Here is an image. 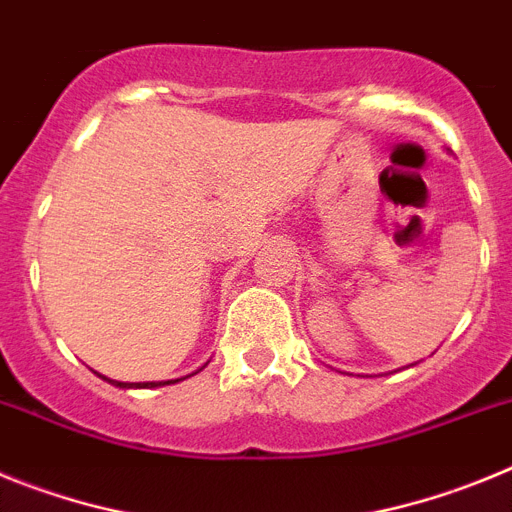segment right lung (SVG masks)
Returning a JSON list of instances; mask_svg holds the SVG:
<instances>
[{
  "label": "right lung",
  "mask_w": 512,
  "mask_h": 512,
  "mask_svg": "<svg viewBox=\"0 0 512 512\" xmlns=\"http://www.w3.org/2000/svg\"><path fill=\"white\" fill-rule=\"evenodd\" d=\"M99 377H102V374H99ZM102 379L104 382L115 384V387H122V390H133V387H164V384L179 382V379H169V382H115V379H107V377H102Z\"/></svg>",
  "instance_id": "right-lung-1"
}]
</instances>
